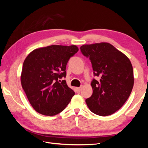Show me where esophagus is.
<instances>
[{
  "mask_svg": "<svg viewBox=\"0 0 148 148\" xmlns=\"http://www.w3.org/2000/svg\"><path fill=\"white\" fill-rule=\"evenodd\" d=\"M75 90L77 92H79L80 91H82V88L81 87H79V88H75Z\"/></svg>",
  "mask_w": 148,
  "mask_h": 148,
  "instance_id": "obj_1",
  "label": "esophagus"
}]
</instances>
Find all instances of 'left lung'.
Returning <instances> with one entry per match:
<instances>
[{
    "label": "left lung",
    "instance_id": "1",
    "mask_svg": "<svg viewBox=\"0 0 148 148\" xmlns=\"http://www.w3.org/2000/svg\"><path fill=\"white\" fill-rule=\"evenodd\" d=\"M80 51L90 60L94 76L100 79L92 80L93 91L86 99L88 107L100 116L114 114L122 107L132 91L134 78L130 61L107 42L83 45Z\"/></svg>",
    "mask_w": 148,
    "mask_h": 148
}]
</instances>
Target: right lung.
Returning a JSON list of instances; mask_svg holds the SVG:
<instances>
[{
	"label": "right lung",
	"mask_w": 148,
	"mask_h": 148,
	"mask_svg": "<svg viewBox=\"0 0 148 148\" xmlns=\"http://www.w3.org/2000/svg\"><path fill=\"white\" fill-rule=\"evenodd\" d=\"M78 51L75 45H52L35 49L26 58L21 71V86L38 113L55 115L69 104L75 92L65 80L60 79L66 77V64Z\"/></svg>",
	"instance_id": "add662e5"
}]
</instances>
